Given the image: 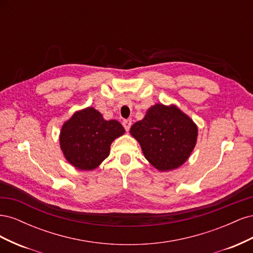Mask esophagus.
<instances>
[{
	"instance_id": "obj_1",
	"label": "esophagus",
	"mask_w": 253,
	"mask_h": 253,
	"mask_svg": "<svg viewBox=\"0 0 253 253\" xmlns=\"http://www.w3.org/2000/svg\"><path fill=\"white\" fill-rule=\"evenodd\" d=\"M122 126H125V128L126 129V131H128L129 127H131V126H132V120L131 119L124 120V121H122Z\"/></svg>"
}]
</instances>
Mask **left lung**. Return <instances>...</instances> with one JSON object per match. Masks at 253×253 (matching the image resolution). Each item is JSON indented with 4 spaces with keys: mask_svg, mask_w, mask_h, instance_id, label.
<instances>
[{
    "mask_svg": "<svg viewBox=\"0 0 253 253\" xmlns=\"http://www.w3.org/2000/svg\"><path fill=\"white\" fill-rule=\"evenodd\" d=\"M129 133L139 142L145 159L158 171L168 172L187 162L195 148L198 128L176 105L156 103Z\"/></svg>",
    "mask_w": 253,
    "mask_h": 253,
    "instance_id": "obj_1",
    "label": "left lung"
}]
</instances>
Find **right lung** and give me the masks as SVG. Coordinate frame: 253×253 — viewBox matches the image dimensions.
I'll return each instance as SVG.
<instances>
[{
  "instance_id": "obj_1",
  "label": "right lung",
  "mask_w": 253,
  "mask_h": 253,
  "mask_svg": "<svg viewBox=\"0 0 253 253\" xmlns=\"http://www.w3.org/2000/svg\"><path fill=\"white\" fill-rule=\"evenodd\" d=\"M117 120H105L101 113L88 106L75 112L60 131V148L76 169L91 171L110 155L112 142L125 134Z\"/></svg>"
}]
</instances>
